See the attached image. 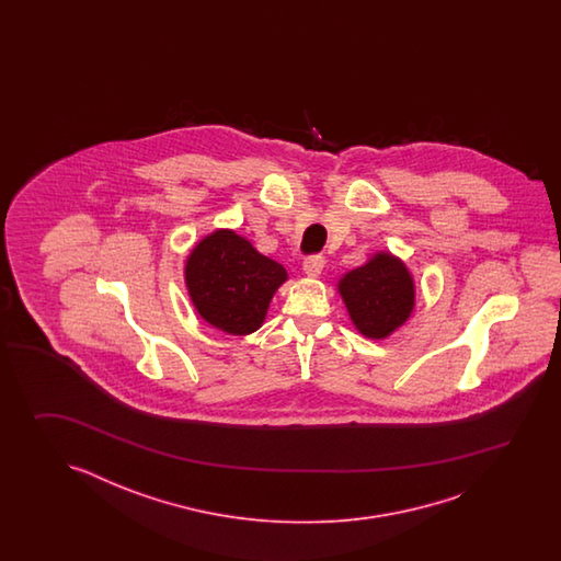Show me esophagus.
<instances>
[{"label":"esophagus","mask_w":561,"mask_h":561,"mask_svg":"<svg viewBox=\"0 0 561 561\" xmlns=\"http://www.w3.org/2000/svg\"><path fill=\"white\" fill-rule=\"evenodd\" d=\"M322 266H324L322 256H309V259H305V263H302V273L309 276V278H319V276H321Z\"/></svg>","instance_id":"esophagus-1"}]
</instances>
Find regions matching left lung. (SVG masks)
Masks as SVG:
<instances>
[{
	"label": "left lung",
	"instance_id": "1",
	"mask_svg": "<svg viewBox=\"0 0 561 561\" xmlns=\"http://www.w3.org/2000/svg\"><path fill=\"white\" fill-rule=\"evenodd\" d=\"M336 290L358 333L382 341L401 329L415 310V278L405 261L377 251L369 261L339 278Z\"/></svg>",
	"mask_w": 561,
	"mask_h": 561
}]
</instances>
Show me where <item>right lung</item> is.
Wrapping results in <instances>:
<instances>
[{
  "label": "right lung",
  "mask_w": 561,
  "mask_h": 561,
  "mask_svg": "<svg viewBox=\"0 0 561 561\" xmlns=\"http://www.w3.org/2000/svg\"><path fill=\"white\" fill-rule=\"evenodd\" d=\"M288 280L283 264L264 256L232 228H216L194 244L184 283L204 322L244 336L263 327L271 300Z\"/></svg>",
  "instance_id": "add662e5"
}]
</instances>
